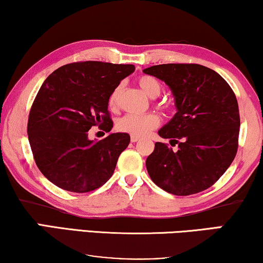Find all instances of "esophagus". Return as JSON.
Returning a JSON list of instances; mask_svg holds the SVG:
<instances>
[{
	"mask_svg": "<svg viewBox=\"0 0 263 263\" xmlns=\"http://www.w3.org/2000/svg\"><path fill=\"white\" fill-rule=\"evenodd\" d=\"M130 140H132V142H138L140 138H139V136H132Z\"/></svg>",
	"mask_w": 263,
	"mask_h": 263,
	"instance_id": "esophagus-1",
	"label": "esophagus"
}]
</instances>
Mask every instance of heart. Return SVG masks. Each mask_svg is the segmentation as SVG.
I'll return each instance as SVG.
<instances>
[{"instance_id": "1", "label": "heart", "mask_w": 263, "mask_h": 263, "mask_svg": "<svg viewBox=\"0 0 263 263\" xmlns=\"http://www.w3.org/2000/svg\"><path fill=\"white\" fill-rule=\"evenodd\" d=\"M138 85L147 96L151 98H157L161 92V85L156 78L149 77V75H142L138 79ZM121 95V86H118L111 92L109 96V104L110 109H116L118 99ZM160 117L156 114L143 115V116H135V115H125V116L118 118L116 122L117 132L124 133L132 136H145L148 134L151 130L159 127Z\"/></svg>"}]
</instances>
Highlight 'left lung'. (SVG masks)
<instances>
[{
  "instance_id": "8db88e82",
  "label": "left lung",
  "mask_w": 263,
  "mask_h": 263,
  "mask_svg": "<svg viewBox=\"0 0 263 263\" xmlns=\"http://www.w3.org/2000/svg\"><path fill=\"white\" fill-rule=\"evenodd\" d=\"M170 86L177 112L159 130L146 167L165 192L186 196L214 184L235 159L239 110L230 85L217 71L195 63L158 64L143 69Z\"/></svg>"
}]
</instances>
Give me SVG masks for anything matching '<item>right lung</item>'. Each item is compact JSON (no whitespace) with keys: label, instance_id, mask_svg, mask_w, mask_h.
<instances>
[{"label":"right lung","instance_id":"1","mask_svg":"<svg viewBox=\"0 0 263 263\" xmlns=\"http://www.w3.org/2000/svg\"><path fill=\"white\" fill-rule=\"evenodd\" d=\"M134 69L133 64L85 61L60 67L43 82L28 115L27 134L38 168L59 188L88 193L112 176L130 136L114 133L93 142L87 132L96 125L111 130L109 96Z\"/></svg>","mask_w":263,"mask_h":263}]
</instances>
